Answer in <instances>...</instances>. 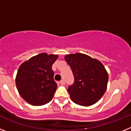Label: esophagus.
Here are the masks:
<instances>
[{
    "label": "esophagus",
    "mask_w": 131,
    "mask_h": 131,
    "mask_svg": "<svg viewBox=\"0 0 131 131\" xmlns=\"http://www.w3.org/2000/svg\"><path fill=\"white\" fill-rule=\"evenodd\" d=\"M60 84H62V85H63V84H65V81H64V79L61 80V81H60Z\"/></svg>",
    "instance_id": "1"
}]
</instances>
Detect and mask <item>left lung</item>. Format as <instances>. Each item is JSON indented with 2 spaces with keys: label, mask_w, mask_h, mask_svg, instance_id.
I'll list each match as a JSON object with an SVG mask.
<instances>
[{
  "label": "left lung",
  "mask_w": 131,
  "mask_h": 131,
  "mask_svg": "<svg viewBox=\"0 0 131 131\" xmlns=\"http://www.w3.org/2000/svg\"><path fill=\"white\" fill-rule=\"evenodd\" d=\"M65 60L74 75V83L68 89L71 100L83 106L96 103L106 92L108 81L102 63L81 53L66 55Z\"/></svg>",
  "instance_id": "8db88e82"
}]
</instances>
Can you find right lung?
<instances>
[{"instance_id":"1","label":"right lung","mask_w":131,"mask_h":131,"mask_svg":"<svg viewBox=\"0 0 131 131\" xmlns=\"http://www.w3.org/2000/svg\"><path fill=\"white\" fill-rule=\"evenodd\" d=\"M58 57L41 53L19 66L16 84L19 94L27 102L41 106L52 100L57 88L52 66Z\"/></svg>"}]
</instances>
